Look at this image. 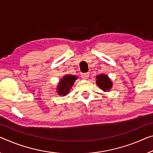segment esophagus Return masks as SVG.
<instances>
[{
	"label": "esophagus",
	"mask_w": 153,
	"mask_h": 153,
	"mask_svg": "<svg viewBox=\"0 0 153 153\" xmlns=\"http://www.w3.org/2000/svg\"><path fill=\"white\" fill-rule=\"evenodd\" d=\"M81 76L83 79H87L89 77V76H90V73L89 72H84V73H81Z\"/></svg>",
	"instance_id": "obj_1"
}]
</instances>
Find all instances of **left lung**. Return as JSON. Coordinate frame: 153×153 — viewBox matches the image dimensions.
<instances>
[{
  "instance_id": "8db88e82",
  "label": "left lung",
  "mask_w": 153,
  "mask_h": 153,
  "mask_svg": "<svg viewBox=\"0 0 153 153\" xmlns=\"http://www.w3.org/2000/svg\"><path fill=\"white\" fill-rule=\"evenodd\" d=\"M96 83L103 91H109L113 87L111 80L107 74H100L97 75Z\"/></svg>"
}]
</instances>
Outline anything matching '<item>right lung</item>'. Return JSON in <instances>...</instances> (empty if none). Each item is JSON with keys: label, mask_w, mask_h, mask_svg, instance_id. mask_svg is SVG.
<instances>
[{"label": "right lung", "mask_w": 153, "mask_h": 153, "mask_svg": "<svg viewBox=\"0 0 153 153\" xmlns=\"http://www.w3.org/2000/svg\"><path fill=\"white\" fill-rule=\"evenodd\" d=\"M76 79L77 76L76 75L65 74V76H63L59 81L57 88H56L58 95L65 96L68 94L70 89L72 88Z\"/></svg>", "instance_id": "obj_1"}]
</instances>
